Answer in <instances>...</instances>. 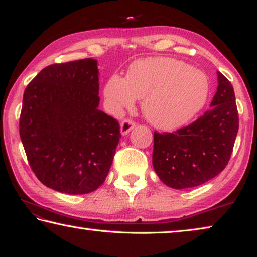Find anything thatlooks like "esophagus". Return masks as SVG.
I'll return each instance as SVG.
<instances>
[{
  "label": "esophagus",
  "mask_w": 257,
  "mask_h": 257,
  "mask_svg": "<svg viewBox=\"0 0 257 257\" xmlns=\"http://www.w3.org/2000/svg\"><path fill=\"white\" fill-rule=\"evenodd\" d=\"M121 134L122 135H127L130 130H132L135 125H136V122L133 121L132 119H123L121 121Z\"/></svg>",
  "instance_id": "obj_1"
}]
</instances>
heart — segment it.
I'll list each match as a JSON object with an SVG mask.
<instances>
[{
    "label": "heart",
    "instance_id": "1",
    "mask_svg": "<svg viewBox=\"0 0 257 257\" xmlns=\"http://www.w3.org/2000/svg\"><path fill=\"white\" fill-rule=\"evenodd\" d=\"M208 80L197 69L171 58L139 61L127 78L113 75L104 89L112 111L120 112L143 98V112L154 127L177 129L188 122L203 107Z\"/></svg>",
    "mask_w": 257,
    "mask_h": 257
}]
</instances>
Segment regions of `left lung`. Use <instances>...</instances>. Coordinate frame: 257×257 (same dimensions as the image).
Instances as JSON below:
<instances>
[{
	"instance_id": "8db88e82",
	"label": "left lung",
	"mask_w": 257,
	"mask_h": 257,
	"mask_svg": "<svg viewBox=\"0 0 257 257\" xmlns=\"http://www.w3.org/2000/svg\"><path fill=\"white\" fill-rule=\"evenodd\" d=\"M217 92L211 108L173 133L154 132L153 167L171 188L203 185L227 167L239 128L233 87L217 71Z\"/></svg>"
}]
</instances>
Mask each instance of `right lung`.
<instances>
[{"mask_svg": "<svg viewBox=\"0 0 257 257\" xmlns=\"http://www.w3.org/2000/svg\"><path fill=\"white\" fill-rule=\"evenodd\" d=\"M98 89L94 59L51 64L26 87L20 138L49 188L81 195L105 181L121 134L118 120L98 110Z\"/></svg>", "mask_w": 257, "mask_h": 257, "instance_id": "add662e5", "label": "right lung"}]
</instances>
